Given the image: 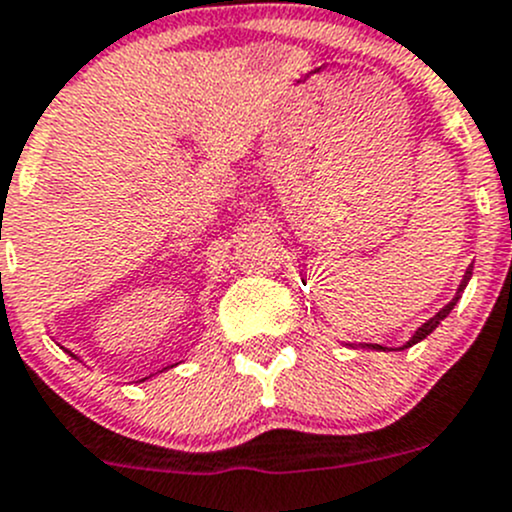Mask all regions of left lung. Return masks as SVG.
Segmentation results:
<instances>
[{
	"mask_svg": "<svg viewBox=\"0 0 512 512\" xmlns=\"http://www.w3.org/2000/svg\"><path fill=\"white\" fill-rule=\"evenodd\" d=\"M471 271H473V268L468 266V268H466V276H463L461 286H458V291H456V295H453V298H451V303H446L444 308H441L439 313L434 315V318H429V320H426L424 325H421V328H416V333H414L412 337H409V340L404 342L402 347H397V350H407V347L416 345V342H421V340H424L426 335H431V333H434L436 328H439V323H441V320H444L446 315L451 313V310H453V305H456V303H458V298H461L463 288H466V286H468V281H471ZM347 345H350V342H347ZM350 347H355V345H350ZM362 347H372V350H389V347H382V345H362Z\"/></svg>",
	"mask_w": 512,
	"mask_h": 512,
	"instance_id": "obj_1",
	"label": "left lung"
}]
</instances>
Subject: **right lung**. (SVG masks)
I'll return each mask as SVG.
<instances>
[{"label": "right lung", "mask_w": 512, "mask_h": 512, "mask_svg": "<svg viewBox=\"0 0 512 512\" xmlns=\"http://www.w3.org/2000/svg\"><path fill=\"white\" fill-rule=\"evenodd\" d=\"M63 350H66V347H63ZM66 352H68V355H71V357H73V360H78V357H76V355H73V352H71V350H66ZM140 382H142V379H140Z\"/></svg>", "instance_id": "obj_1"}]
</instances>
